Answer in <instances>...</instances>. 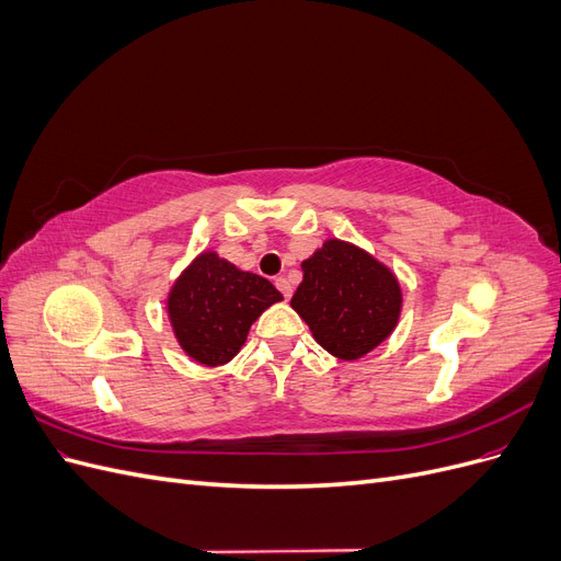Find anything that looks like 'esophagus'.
<instances>
[{"label": "esophagus", "mask_w": 561, "mask_h": 561, "mask_svg": "<svg viewBox=\"0 0 561 561\" xmlns=\"http://www.w3.org/2000/svg\"><path fill=\"white\" fill-rule=\"evenodd\" d=\"M276 287H278L280 295H283L285 299H290V297H293V285H290V280H287V278L278 276V278H276Z\"/></svg>", "instance_id": "1"}]
</instances>
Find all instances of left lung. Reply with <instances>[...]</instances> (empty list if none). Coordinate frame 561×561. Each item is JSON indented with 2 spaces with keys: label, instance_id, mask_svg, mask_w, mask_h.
Instances as JSON below:
<instances>
[{
  "label": "left lung",
  "instance_id": "obj_1",
  "mask_svg": "<svg viewBox=\"0 0 561 561\" xmlns=\"http://www.w3.org/2000/svg\"><path fill=\"white\" fill-rule=\"evenodd\" d=\"M293 309L316 342L342 360L363 358L398 325L402 293L396 276L367 252L325 241L307 262Z\"/></svg>",
  "mask_w": 561,
  "mask_h": 561
}]
</instances>
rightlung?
Masks as SVG:
<instances>
[{"mask_svg":"<svg viewBox=\"0 0 561 561\" xmlns=\"http://www.w3.org/2000/svg\"><path fill=\"white\" fill-rule=\"evenodd\" d=\"M280 299L266 278L203 252L173 285L168 316L184 353L217 367L241 351L252 322Z\"/></svg>","mask_w":561,"mask_h":561,"instance_id":"obj_1","label":"right lung"}]
</instances>
